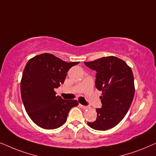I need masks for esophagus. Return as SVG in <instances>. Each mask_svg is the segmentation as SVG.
Instances as JSON below:
<instances>
[{"instance_id": "34e87169", "label": "esophagus", "mask_w": 156, "mask_h": 156, "mask_svg": "<svg viewBox=\"0 0 156 156\" xmlns=\"http://www.w3.org/2000/svg\"><path fill=\"white\" fill-rule=\"evenodd\" d=\"M79 106L80 108H83V109H87L88 108V106H86V105H81V104H79Z\"/></svg>"}]
</instances>
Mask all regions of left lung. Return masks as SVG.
I'll use <instances>...</instances> for the list:
<instances>
[{
    "label": "left lung",
    "mask_w": 156,
    "mask_h": 156,
    "mask_svg": "<svg viewBox=\"0 0 156 156\" xmlns=\"http://www.w3.org/2000/svg\"><path fill=\"white\" fill-rule=\"evenodd\" d=\"M85 65L96 71L95 86L102 91V106L97 108V118L88 122L93 129L106 130L115 127L129 110L135 94L134 78L131 68L123 60L107 56Z\"/></svg>",
    "instance_id": "8db88e82"
}]
</instances>
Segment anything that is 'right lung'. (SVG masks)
I'll use <instances>...</instances> for the list:
<instances>
[{
	"label": "right lung",
	"mask_w": 156,
	"mask_h": 156,
	"mask_svg": "<svg viewBox=\"0 0 156 156\" xmlns=\"http://www.w3.org/2000/svg\"><path fill=\"white\" fill-rule=\"evenodd\" d=\"M79 62L62 61L50 53L29 60L23 73L20 94L30 119L44 129H55L65 123L76 100H64L55 95V88L63 84L67 73Z\"/></svg>",
	"instance_id": "add662e5"
}]
</instances>
